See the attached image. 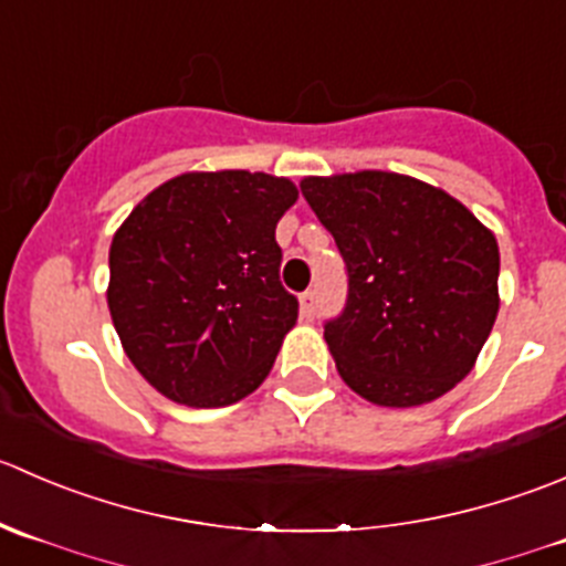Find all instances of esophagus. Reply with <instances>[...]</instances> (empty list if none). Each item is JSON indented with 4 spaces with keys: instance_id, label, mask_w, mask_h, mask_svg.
Masks as SVG:
<instances>
[{
    "instance_id": "esophagus-1",
    "label": "esophagus",
    "mask_w": 566,
    "mask_h": 566,
    "mask_svg": "<svg viewBox=\"0 0 566 566\" xmlns=\"http://www.w3.org/2000/svg\"><path fill=\"white\" fill-rule=\"evenodd\" d=\"M300 313L305 318H311L316 313V291H302L300 294Z\"/></svg>"
}]
</instances>
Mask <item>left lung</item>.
Returning <instances> with one entry per match:
<instances>
[{"instance_id":"1","label":"left lung","mask_w":566,"mask_h":566,"mask_svg":"<svg viewBox=\"0 0 566 566\" xmlns=\"http://www.w3.org/2000/svg\"><path fill=\"white\" fill-rule=\"evenodd\" d=\"M349 296L324 340L340 379L379 407H418L471 374L495 324L501 253L486 226L443 189L401 172L307 176Z\"/></svg>"}]
</instances>
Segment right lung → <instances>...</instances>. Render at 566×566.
Instances as JSON below:
<instances>
[{
	"mask_svg": "<svg viewBox=\"0 0 566 566\" xmlns=\"http://www.w3.org/2000/svg\"><path fill=\"white\" fill-rule=\"evenodd\" d=\"M296 198L289 178L266 172H184L117 228L106 305L123 352L161 396L228 407L264 382L300 307L275 242Z\"/></svg>",
	"mask_w": 566,
	"mask_h": 566,
	"instance_id": "add662e5",
	"label": "right lung"
}]
</instances>
